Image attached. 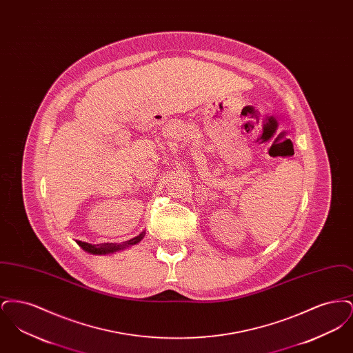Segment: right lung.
<instances>
[{
  "label": "right lung",
  "instance_id": "obj_1",
  "mask_svg": "<svg viewBox=\"0 0 353 353\" xmlns=\"http://www.w3.org/2000/svg\"><path fill=\"white\" fill-rule=\"evenodd\" d=\"M144 236V233H141L137 236H134L132 239L124 242L123 245H118V243H101V245H91V243H87V242H82V241H77V243L85 250V252H91V254H108V252H118L124 249L125 246H131L134 245L137 242H140Z\"/></svg>",
  "mask_w": 353,
  "mask_h": 353
}]
</instances>
